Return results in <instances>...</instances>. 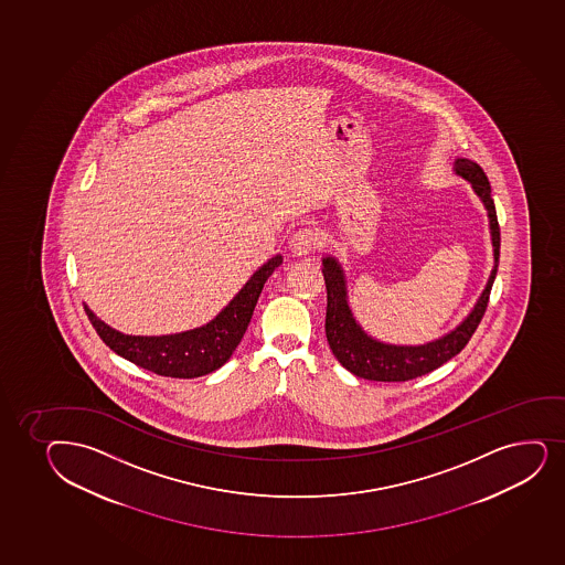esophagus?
I'll return each mask as SVG.
<instances>
[{
	"instance_id": "obj_1",
	"label": "esophagus",
	"mask_w": 565,
	"mask_h": 565,
	"mask_svg": "<svg viewBox=\"0 0 565 565\" xmlns=\"http://www.w3.org/2000/svg\"><path fill=\"white\" fill-rule=\"evenodd\" d=\"M318 245H320V235L312 227L299 230L290 239V250L294 254H298V256H306V254L312 253L315 248H318Z\"/></svg>"
}]
</instances>
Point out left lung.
<instances>
[{
    "mask_svg": "<svg viewBox=\"0 0 565 565\" xmlns=\"http://www.w3.org/2000/svg\"><path fill=\"white\" fill-rule=\"evenodd\" d=\"M455 173L471 184L475 194L487 209L490 237H492L493 267L484 290L480 294L471 312L456 326L455 330L448 331L441 338L424 344L384 343L371 338L370 333L358 324L349 306V290H347L343 267L338 258L326 256L322 258V273H324L326 290H328L326 338L333 356L338 358V362L344 370L351 371L352 375L367 379V381H381V383H402V381L426 375L429 371L441 367L443 363L448 362L450 358L460 354L461 349L469 343V339L484 317L490 290L500 264V226H498L490 182L479 163L471 162L467 158H456Z\"/></svg>",
    "mask_w": 565,
    "mask_h": 565,
    "instance_id": "left-lung-1",
    "label": "left lung"
}]
</instances>
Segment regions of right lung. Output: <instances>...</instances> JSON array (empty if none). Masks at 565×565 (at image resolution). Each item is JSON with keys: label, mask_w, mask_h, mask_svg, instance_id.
Returning a JSON list of instances; mask_svg holds the SVG:
<instances>
[{"label": "right lung", "mask_w": 565, "mask_h": 565, "mask_svg": "<svg viewBox=\"0 0 565 565\" xmlns=\"http://www.w3.org/2000/svg\"><path fill=\"white\" fill-rule=\"evenodd\" d=\"M282 264L277 254L254 271L235 298L205 326L171 335H126L105 324L85 306L94 330L110 351L156 375L195 379L222 367L247 331L262 288Z\"/></svg>", "instance_id": "obj_1"}]
</instances>
